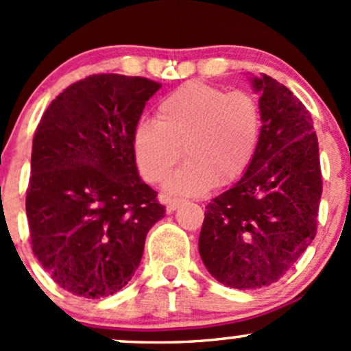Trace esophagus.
<instances>
[{
	"label": "esophagus",
	"instance_id": "esophagus-1",
	"mask_svg": "<svg viewBox=\"0 0 351 351\" xmlns=\"http://www.w3.org/2000/svg\"><path fill=\"white\" fill-rule=\"evenodd\" d=\"M181 204H183V201H181V199H168L167 201V211L168 213L176 211V209H178Z\"/></svg>",
	"mask_w": 351,
	"mask_h": 351
}]
</instances>
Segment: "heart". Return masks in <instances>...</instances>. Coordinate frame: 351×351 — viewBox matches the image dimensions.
I'll use <instances>...</instances> for the list:
<instances>
[{
    "label": "heart",
    "mask_w": 351,
    "mask_h": 351,
    "mask_svg": "<svg viewBox=\"0 0 351 351\" xmlns=\"http://www.w3.org/2000/svg\"><path fill=\"white\" fill-rule=\"evenodd\" d=\"M263 114L247 92L189 80L165 95L156 120L142 119L134 130V153L145 180L160 183L181 156L188 160L168 180L167 191L195 196L234 183L256 158Z\"/></svg>",
    "instance_id": "obj_1"
}]
</instances>
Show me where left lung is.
Listing matches in <instances>:
<instances>
[{
  "label": "left lung",
  "instance_id": "obj_1",
  "mask_svg": "<svg viewBox=\"0 0 351 351\" xmlns=\"http://www.w3.org/2000/svg\"><path fill=\"white\" fill-rule=\"evenodd\" d=\"M263 135L249 170L206 206L199 256L232 289H261L284 276L317 234L322 196L312 117L284 84L252 75Z\"/></svg>",
  "mask_w": 351,
  "mask_h": 351
}]
</instances>
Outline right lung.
<instances>
[{
  "mask_svg": "<svg viewBox=\"0 0 351 351\" xmlns=\"http://www.w3.org/2000/svg\"><path fill=\"white\" fill-rule=\"evenodd\" d=\"M162 84L97 74L51 102L36 128L26 215L31 245L64 291L102 299L138 269L165 216L135 163L134 130Z\"/></svg>",
  "mask_w": 351,
  "mask_h": 351,
  "instance_id": "right-lung-1",
  "label": "right lung"
}]
</instances>
